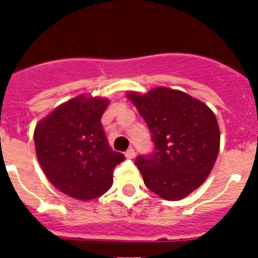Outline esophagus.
<instances>
[{
	"mask_svg": "<svg viewBox=\"0 0 258 258\" xmlns=\"http://www.w3.org/2000/svg\"><path fill=\"white\" fill-rule=\"evenodd\" d=\"M134 156H136V151H134L133 149H129L125 152V157H126V159H133Z\"/></svg>",
	"mask_w": 258,
	"mask_h": 258,
	"instance_id": "esophagus-1",
	"label": "esophagus"
}]
</instances>
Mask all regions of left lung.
Wrapping results in <instances>:
<instances>
[{
  "instance_id": "obj_1",
  "label": "left lung",
  "mask_w": 258,
  "mask_h": 258,
  "mask_svg": "<svg viewBox=\"0 0 258 258\" xmlns=\"http://www.w3.org/2000/svg\"><path fill=\"white\" fill-rule=\"evenodd\" d=\"M152 134L155 150L136 164L143 182L166 200H181L206 181L220 151V127L211 108L169 88L127 93Z\"/></svg>"
}]
</instances>
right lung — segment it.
I'll return each mask as SVG.
<instances>
[{"mask_svg": "<svg viewBox=\"0 0 258 258\" xmlns=\"http://www.w3.org/2000/svg\"><path fill=\"white\" fill-rule=\"evenodd\" d=\"M108 99L81 94L56 107L36 125L38 163L59 191L79 200L111 188L112 172L124 155L108 145L101 118Z\"/></svg>", "mask_w": 258, "mask_h": 258, "instance_id": "obj_1", "label": "right lung"}]
</instances>
